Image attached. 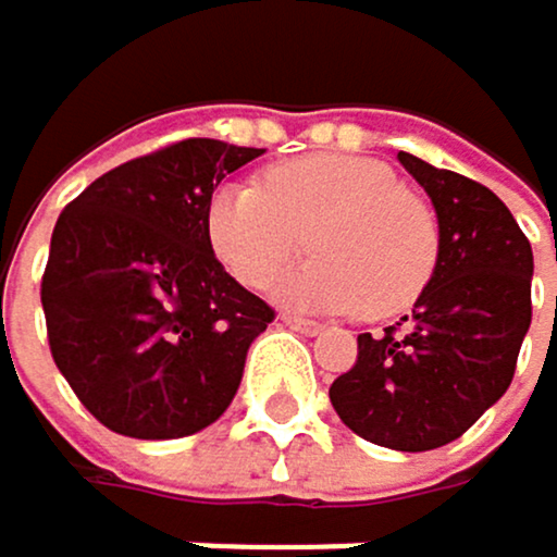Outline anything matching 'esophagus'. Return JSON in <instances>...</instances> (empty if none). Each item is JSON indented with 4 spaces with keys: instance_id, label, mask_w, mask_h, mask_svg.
Wrapping results in <instances>:
<instances>
[{
    "instance_id": "obj_1",
    "label": "esophagus",
    "mask_w": 557,
    "mask_h": 557,
    "mask_svg": "<svg viewBox=\"0 0 557 557\" xmlns=\"http://www.w3.org/2000/svg\"><path fill=\"white\" fill-rule=\"evenodd\" d=\"M282 322H285L288 329H295V333H306V336L322 333V325H319L315 319H302V315H292V312H285V315H282Z\"/></svg>"
}]
</instances>
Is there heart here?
<instances>
[{"label":"heart","instance_id":"heart-1","mask_svg":"<svg viewBox=\"0 0 557 557\" xmlns=\"http://www.w3.org/2000/svg\"><path fill=\"white\" fill-rule=\"evenodd\" d=\"M214 255L242 285L265 288L306 245L302 269L278 278L282 302L367 319L407 312L441 258L433 208L370 158L312 153L265 181H238L208 208Z\"/></svg>","mask_w":557,"mask_h":557}]
</instances>
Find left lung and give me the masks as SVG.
Masks as SVG:
<instances>
[{
    "label": "left lung",
    "mask_w": 557,
    "mask_h": 557,
    "mask_svg": "<svg viewBox=\"0 0 557 557\" xmlns=\"http://www.w3.org/2000/svg\"><path fill=\"white\" fill-rule=\"evenodd\" d=\"M441 221V258L413 315L356 339L329 399L362 441L433 450L471 430L515 380L531 325V242L491 187L399 150ZM557 258V255H555Z\"/></svg>",
    "instance_id": "left-lung-1"
}]
</instances>
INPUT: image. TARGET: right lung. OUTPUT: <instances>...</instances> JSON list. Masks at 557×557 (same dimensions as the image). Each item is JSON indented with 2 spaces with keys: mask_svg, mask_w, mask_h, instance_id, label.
<instances>
[{
  "mask_svg": "<svg viewBox=\"0 0 557 557\" xmlns=\"http://www.w3.org/2000/svg\"><path fill=\"white\" fill-rule=\"evenodd\" d=\"M258 147L187 137L97 177L49 242L39 299L53 362L107 430L171 441L214 423L275 309L211 251L208 208Z\"/></svg>",
  "mask_w": 557,
  "mask_h": 557,
  "instance_id": "1",
  "label": "right lung"
}]
</instances>
